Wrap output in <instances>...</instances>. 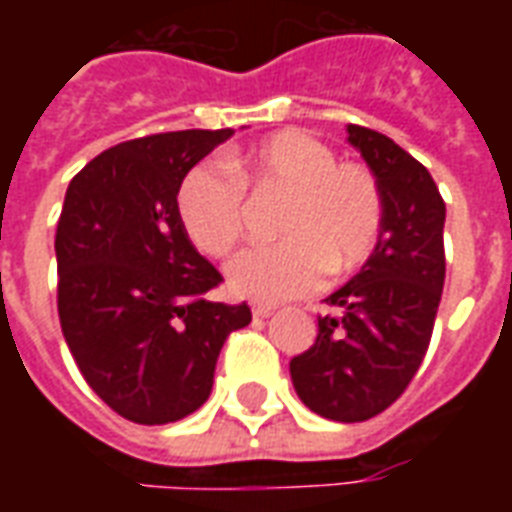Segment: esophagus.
Segmentation results:
<instances>
[{"label":"esophagus","instance_id":"1","mask_svg":"<svg viewBox=\"0 0 512 512\" xmlns=\"http://www.w3.org/2000/svg\"><path fill=\"white\" fill-rule=\"evenodd\" d=\"M274 310H277V307H274V304H266V301H255V304H252V315H255V318H268V315H274Z\"/></svg>","mask_w":512,"mask_h":512}]
</instances>
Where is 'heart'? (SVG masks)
Returning <instances> with one entry per match:
<instances>
[{"label": "heart", "mask_w": 512, "mask_h": 512, "mask_svg": "<svg viewBox=\"0 0 512 512\" xmlns=\"http://www.w3.org/2000/svg\"><path fill=\"white\" fill-rule=\"evenodd\" d=\"M246 189L288 194L277 219L274 244L249 246L227 268L235 296L285 301L310 293L326 271L348 277L376 252L386 222V202L373 169L337 161L334 150L307 131H279L244 153L202 161L178 191L180 219L202 252L230 255L246 230Z\"/></svg>", "instance_id": "heart-1"}]
</instances>
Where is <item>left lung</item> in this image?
Masks as SVG:
<instances>
[{"label":"left lung","instance_id":"8db88e82","mask_svg":"<svg viewBox=\"0 0 512 512\" xmlns=\"http://www.w3.org/2000/svg\"><path fill=\"white\" fill-rule=\"evenodd\" d=\"M348 142L381 183L384 233L362 271L326 299L290 378L315 414L365 422L406 392L425 359L444 288L447 208L428 169L389 136L348 126Z\"/></svg>","mask_w":512,"mask_h":512}]
</instances>
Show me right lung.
I'll list each match as a JSON object with an SVG mask.
<instances>
[{
    "label": "right lung",
    "instance_id": "1",
    "mask_svg": "<svg viewBox=\"0 0 512 512\" xmlns=\"http://www.w3.org/2000/svg\"><path fill=\"white\" fill-rule=\"evenodd\" d=\"M233 136L169 131L128 139L71 180L57 222V310L84 381L139 425H167L208 400L224 340L252 321L208 301L222 274L178 211L189 169Z\"/></svg>",
    "mask_w": 512,
    "mask_h": 512
}]
</instances>
